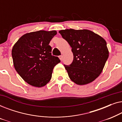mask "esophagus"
<instances>
[{
    "instance_id": "obj_1",
    "label": "esophagus",
    "mask_w": 122,
    "mask_h": 122,
    "mask_svg": "<svg viewBox=\"0 0 122 122\" xmlns=\"http://www.w3.org/2000/svg\"><path fill=\"white\" fill-rule=\"evenodd\" d=\"M59 59L61 60V61H62V59H63V56H59Z\"/></svg>"
}]
</instances>
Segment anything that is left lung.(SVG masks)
Returning <instances> with one entry per match:
<instances>
[{
  "mask_svg": "<svg viewBox=\"0 0 122 122\" xmlns=\"http://www.w3.org/2000/svg\"><path fill=\"white\" fill-rule=\"evenodd\" d=\"M59 33L73 53L72 63L64 65L70 79L81 86L92 82L101 74L109 56L106 41L88 29H65Z\"/></svg>",
  "mask_w": 122,
  "mask_h": 122,
  "instance_id": "left-lung-1",
  "label": "left lung"
}]
</instances>
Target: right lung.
I'll return each instance as SVG.
<instances>
[{"mask_svg": "<svg viewBox=\"0 0 122 122\" xmlns=\"http://www.w3.org/2000/svg\"><path fill=\"white\" fill-rule=\"evenodd\" d=\"M56 31L39 30L26 33L15 43L11 51L15 69L28 84L42 87L51 78L53 68L61 62L51 55L49 44Z\"/></svg>", "mask_w": 122, "mask_h": 122, "instance_id": "1", "label": "right lung"}]
</instances>
